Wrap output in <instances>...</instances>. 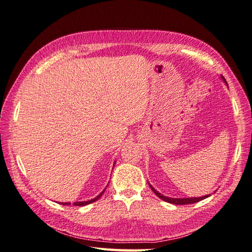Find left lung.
I'll list each match as a JSON object with an SVG mask.
<instances>
[{"instance_id":"1","label":"left lung","mask_w":252,"mask_h":252,"mask_svg":"<svg viewBox=\"0 0 252 252\" xmlns=\"http://www.w3.org/2000/svg\"><path fill=\"white\" fill-rule=\"evenodd\" d=\"M220 78H222L223 82L226 84L227 87H228V84H227L226 80L224 79L223 75H220ZM148 184H149V186H150V188H151L152 191H154V192H155V194H157V195L159 197V199L163 200V201H165V202H167V203L175 204V205H187V204H193V203H196V202H200V201H202V200L206 199V197H208V196H210V195H211V194H206V195H203V196H200V197H169V196H166V195L162 194L161 192H158L157 189H155L154 187H152V186L150 185V183H148ZM215 192H216V191H215Z\"/></svg>"}]
</instances>
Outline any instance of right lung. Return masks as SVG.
Segmentation results:
<instances>
[{"instance_id":"obj_1","label":"right lung","mask_w":252,"mask_h":252,"mask_svg":"<svg viewBox=\"0 0 252 252\" xmlns=\"http://www.w3.org/2000/svg\"><path fill=\"white\" fill-rule=\"evenodd\" d=\"M114 164H116V163H114ZM114 164H113V166H114ZM106 187H107V186H106ZM105 190H106V188L103 190V191L100 193V194H98V195H96L95 197H94V199H91V200H89V201H83V202H75V203H73V205L74 206H86V205H88V204H91V203H94V202H95L96 200H98V199H100V197L102 196V194L105 192ZM59 204H61V205H70V203L69 202H68V203H59Z\"/></svg>"}]
</instances>
